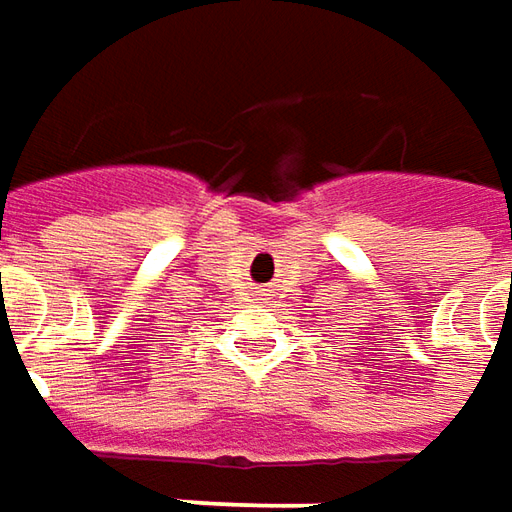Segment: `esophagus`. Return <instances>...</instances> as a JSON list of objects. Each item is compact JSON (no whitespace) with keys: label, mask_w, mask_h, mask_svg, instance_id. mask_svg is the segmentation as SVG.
<instances>
[{"label":"esophagus","mask_w":512,"mask_h":512,"mask_svg":"<svg viewBox=\"0 0 512 512\" xmlns=\"http://www.w3.org/2000/svg\"><path fill=\"white\" fill-rule=\"evenodd\" d=\"M260 297H269V294H260Z\"/></svg>","instance_id":"obj_1"}]
</instances>
